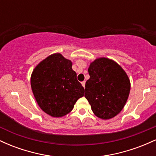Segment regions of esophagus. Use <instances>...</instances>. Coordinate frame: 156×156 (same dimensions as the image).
Instances as JSON below:
<instances>
[{
  "label": "esophagus",
  "mask_w": 156,
  "mask_h": 156,
  "mask_svg": "<svg viewBox=\"0 0 156 156\" xmlns=\"http://www.w3.org/2000/svg\"><path fill=\"white\" fill-rule=\"evenodd\" d=\"M81 84H82V85H83V87H84V88H85V84H86V81H83V82H81Z\"/></svg>",
  "instance_id": "obj_1"
}]
</instances>
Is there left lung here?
Wrapping results in <instances>:
<instances>
[{"instance_id":"1","label":"left lung","mask_w":156,"mask_h":156,"mask_svg":"<svg viewBox=\"0 0 156 156\" xmlns=\"http://www.w3.org/2000/svg\"><path fill=\"white\" fill-rule=\"evenodd\" d=\"M90 78L86 82L85 98L98 117H115L125 105L130 93L129 78L119 64L106 58L90 64Z\"/></svg>"}]
</instances>
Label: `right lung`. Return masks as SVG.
Listing matches in <instances>:
<instances>
[{
  "mask_svg": "<svg viewBox=\"0 0 156 156\" xmlns=\"http://www.w3.org/2000/svg\"><path fill=\"white\" fill-rule=\"evenodd\" d=\"M31 85L39 107L53 117L70 112L84 95V88L77 80L72 62L60 53L50 55L35 67Z\"/></svg>",
  "mask_w": 156,
  "mask_h": 156,
  "instance_id": "1",
  "label": "right lung"
}]
</instances>
